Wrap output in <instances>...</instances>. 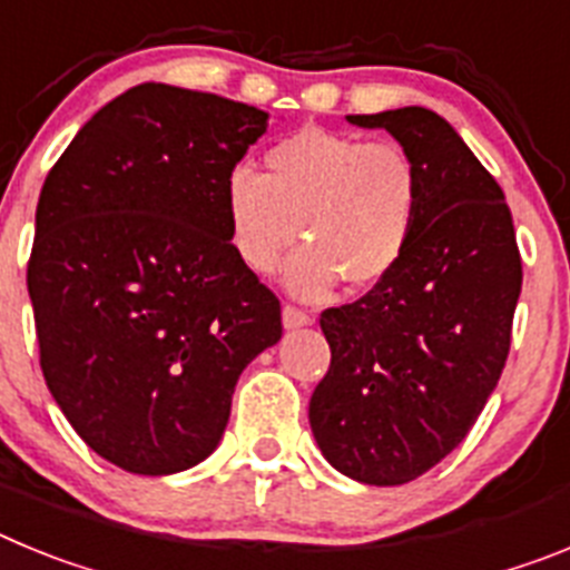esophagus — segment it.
Here are the masks:
<instances>
[{
  "instance_id": "esophagus-1",
  "label": "esophagus",
  "mask_w": 570,
  "mask_h": 570,
  "mask_svg": "<svg viewBox=\"0 0 570 570\" xmlns=\"http://www.w3.org/2000/svg\"><path fill=\"white\" fill-rule=\"evenodd\" d=\"M311 316L305 314V311L294 308V305H285L282 308V325H285V331H296V328H305V325H311Z\"/></svg>"
}]
</instances>
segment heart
<instances>
[{
  "label": "heart",
  "instance_id": "obj_1",
  "mask_svg": "<svg viewBox=\"0 0 570 570\" xmlns=\"http://www.w3.org/2000/svg\"><path fill=\"white\" fill-rule=\"evenodd\" d=\"M265 174L236 165L225 179V216L236 256L274 274L291 245L285 285L322 299L342 279L374 288L400 268L422 208V174L394 139L302 128L265 154Z\"/></svg>",
  "mask_w": 570,
  "mask_h": 570
}]
</instances>
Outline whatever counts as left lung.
I'll use <instances>...</instances> for the list:
<instances>
[{
	"label": "left lung",
	"mask_w": 570,
	"mask_h": 570,
	"mask_svg": "<svg viewBox=\"0 0 570 570\" xmlns=\"http://www.w3.org/2000/svg\"><path fill=\"white\" fill-rule=\"evenodd\" d=\"M345 119L411 150L422 208L400 268L322 314L331 367L308 420L336 471L405 485L465 440L500 382L522 262L505 194L451 122L420 105Z\"/></svg>",
	"instance_id": "8db88e82"
}]
</instances>
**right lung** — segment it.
Here are the masks:
<instances>
[{"label":"right lung","instance_id":"1","mask_svg":"<svg viewBox=\"0 0 570 570\" xmlns=\"http://www.w3.org/2000/svg\"><path fill=\"white\" fill-rule=\"evenodd\" d=\"M268 130L254 105L145 82L79 128L37 205L28 294L62 414L116 468L168 476L216 451L279 299L236 256L225 179Z\"/></svg>","mask_w":570,"mask_h":570}]
</instances>
